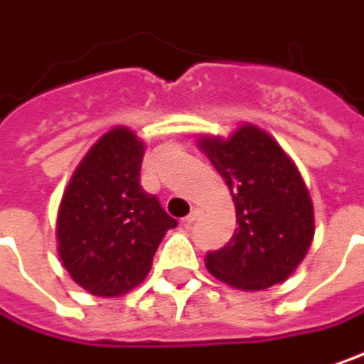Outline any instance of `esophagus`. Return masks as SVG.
<instances>
[{
	"instance_id": "obj_1",
	"label": "esophagus",
	"mask_w": 364,
	"mask_h": 364,
	"mask_svg": "<svg viewBox=\"0 0 364 364\" xmlns=\"http://www.w3.org/2000/svg\"><path fill=\"white\" fill-rule=\"evenodd\" d=\"M200 214H202V210H200V208H193V210H191V212H189V214L185 216V225H187V226L193 225V223H196V220L200 218Z\"/></svg>"
}]
</instances>
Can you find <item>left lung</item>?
Returning a JSON list of instances; mask_svg holds the SVG:
<instances>
[{
  "mask_svg": "<svg viewBox=\"0 0 364 364\" xmlns=\"http://www.w3.org/2000/svg\"><path fill=\"white\" fill-rule=\"evenodd\" d=\"M198 146L228 185L239 225L223 249L205 255L210 274L251 292L284 282L315 235L299 168L276 139L249 123L228 139L203 136Z\"/></svg>",
  "mask_w": 364,
  "mask_h": 364,
  "instance_id": "8db88e82",
  "label": "left lung"
}]
</instances>
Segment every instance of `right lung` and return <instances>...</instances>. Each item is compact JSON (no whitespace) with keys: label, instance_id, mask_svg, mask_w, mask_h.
<instances>
[{"label":"right lung","instance_id":"obj_1","mask_svg":"<svg viewBox=\"0 0 364 364\" xmlns=\"http://www.w3.org/2000/svg\"><path fill=\"white\" fill-rule=\"evenodd\" d=\"M146 146L113 127L77 164L57 214V249L72 280L97 296H119L148 276L171 218L139 185Z\"/></svg>","mask_w":364,"mask_h":364}]
</instances>
